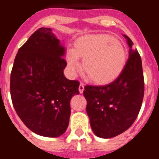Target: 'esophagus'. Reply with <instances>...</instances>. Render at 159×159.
Listing matches in <instances>:
<instances>
[{
	"instance_id": "esophagus-1",
	"label": "esophagus",
	"mask_w": 159,
	"mask_h": 159,
	"mask_svg": "<svg viewBox=\"0 0 159 159\" xmlns=\"http://www.w3.org/2000/svg\"><path fill=\"white\" fill-rule=\"evenodd\" d=\"M84 84H80V87H79V92H80V93L82 94L83 92H84Z\"/></svg>"
}]
</instances>
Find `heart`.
<instances>
[{"label": "heart", "mask_w": 159, "mask_h": 159, "mask_svg": "<svg viewBox=\"0 0 159 159\" xmlns=\"http://www.w3.org/2000/svg\"><path fill=\"white\" fill-rule=\"evenodd\" d=\"M79 58L83 59V69L90 80L98 84L115 80L123 71L126 51L119 40L109 34H92L81 36L74 43V48L67 52V69L75 75L80 69Z\"/></svg>", "instance_id": "b5f03b06"}]
</instances>
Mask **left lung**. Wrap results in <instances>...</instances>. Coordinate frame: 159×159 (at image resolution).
<instances>
[{
    "mask_svg": "<svg viewBox=\"0 0 159 159\" xmlns=\"http://www.w3.org/2000/svg\"><path fill=\"white\" fill-rule=\"evenodd\" d=\"M128 44L129 58L121 74L103 86H86L84 95L87 113L94 134L102 139L122 134L133 124L141 109L144 95L142 60L133 42Z\"/></svg>",
    "mask_w": 159,
    "mask_h": 159,
    "instance_id": "8db88e82",
    "label": "left lung"
}]
</instances>
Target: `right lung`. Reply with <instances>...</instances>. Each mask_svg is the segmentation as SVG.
<instances>
[{"instance_id": "1", "label": "right lung", "mask_w": 159, "mask_h": 159, "mask_svg": "<svg viewBox=\"0 0 159 159\" xmlns=\"http://www.w3.org/2000/svg\"><path fill=\"white\" fill-rule=\"evenodd\" d=\"M65 47L49 28H40L18 50L10 77L12 104L24 124L44 137L62 135L70 101L80 83L64 75Z\"/></svg>"}]
</instances>
